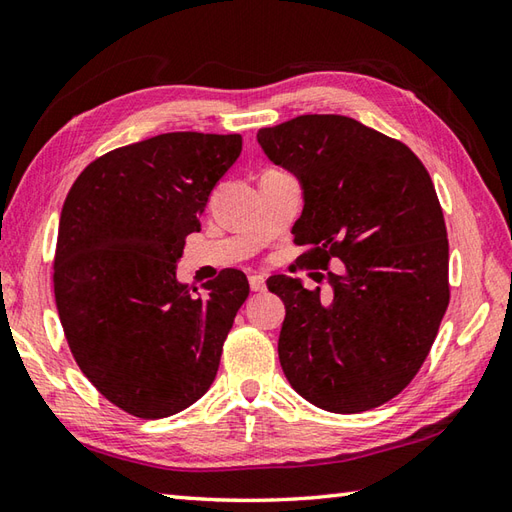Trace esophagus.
<instances>
[{"mask_svg":"<svg viewBox=\"0 0 512 512\" xmlns=\"http://www.w3.org/2000/svg\"><path fill=\"white\" fill-rule=\"evenodd\" d=\"M248 284H250V290H253V292H262L266 288V279H264V275L253 273L248 277Z\"/></svg>","mask_w":512,"mask_h":512,"instance_id":"1","label":"esophagus"}]
</instances>
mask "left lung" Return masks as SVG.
I'll return each mask as SVG.
<instances>
[{
    "mask_svg": "<svg viewBox=\"0 0 512 512\" xmlns=\"http://www.w3.org/2000/svg\"><path fill=\"white\" fill-rule=\"evenodd\" d=\"M264 154L295 173L308 246L297 264L330 290L270 277L286 319L279 361L312 405L361 413L398 396L427 358L449 306V239L429 171L402 145L339 114H306L257 132Z\"/></svg>",
    "mask_w": 512,
    "mask_h": 512,
    "instance_id": "1",
    "label": "left lung"
}]
</instances>
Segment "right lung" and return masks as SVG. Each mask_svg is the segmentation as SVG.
I'll list each match as a JSON object with an SVG mask.
<instances>
[{"label":"right lung","instance_id":"1","mask_svg":"<svg viewBox=\"0 0 512 512\" xmlns=\"http://www.w3.org/2000/svg\"><path fill=\"white\" fill-rule=\"evenodd\" d=\"M239 134L171 132L118 147L74 180L54 250V299L81 372L136 418H167L206 394L235 314L242 270L189 288L176 277Z\"/></svg>","mask_w":512,"mask_h":512}]
</instances>
